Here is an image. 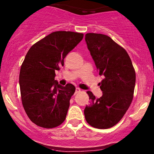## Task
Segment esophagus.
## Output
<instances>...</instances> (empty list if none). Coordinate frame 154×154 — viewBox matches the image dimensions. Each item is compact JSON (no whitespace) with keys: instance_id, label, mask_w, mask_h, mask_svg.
<instances>
[{"instance_id":"1","label":"esophagus","mask_w":154,"mask_h":154,"mask_svg":"<svg viewBox=\"0 0 154 154\" xmlns=\"http://www.w3.org/2000/svg\"><path fill=\"white\" fill-rule=\"evenodd\" d=\"M80 91H81L80 88H76V90H75V94H77V93H79Z\"/></svg>"}]
</instances>
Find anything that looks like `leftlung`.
<instances>
[{"mask_svg":"<svg viewBox=\"0 0 154 154\" xmlns=\"http://www.w3.org/2000/svg\"><path fill=\"white\" fill-rule=\"evenodd\" d=\"M85 41L99 75L104 79L99 83L103 91L100 98L87 92L91 100L84 110L85 117L95 128H112L122 119L133 99L135 69L128 52L110 37L87 33Z\"/></svg>","mask_w":154,"mask_h":154,"instance_id":"obj_1","label":"left lung"}]
</instances>
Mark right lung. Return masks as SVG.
<instances>
[{"instance_id":"right-lung-1","label":"right lung","mask_w":154,"mask_h":154,"mask_svg":"<svg viewBox=\"0 0 154 154\" xmlns=\"http://www.w3.org/2000/svg\"><path fill=\"white\" fill-rule=\"evenodd\" d=\"M82 33L57 31L35 43L24 58L19 73L21 98L26 115L43 128L59 126L66 119L75 87L55 80L56 70L82 40Z\"/></svg>"}]
</instances>
